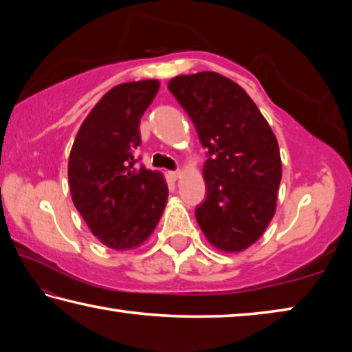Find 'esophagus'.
<instances>
[{
    "label": "esophagus",
    "instance_id": "esophagus-1",
    "mask_svg": "<svg viewBox=\"0 0 352 352\" xmlns=\"http://www.w3.org/2000/svg\"><path fill=\"white\" fill-rule=\"evenodd\" d=\"M169 177H170V180H174V182H177L178 178L182 177V172L180 170H175V172H169Z\"/></svg>",
    "mask_w": 352,
    "mask_h": 352
}]
</instances>
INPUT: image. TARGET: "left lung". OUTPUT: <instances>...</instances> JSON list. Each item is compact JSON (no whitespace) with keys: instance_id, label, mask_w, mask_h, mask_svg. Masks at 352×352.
<instances>
[{"instance_id":"1","label":"left lung","mask_w":352,"mask_h":352,"mask_svg":"<svg viewBox=\"0 0 352 352\" xmlns=\"http://www.w3.org/2000/svg\"><path fill=\"white\" fill-rule=\"evenodd\" d=\"M168 88L210 155L204 166L206 199L195 211L200 230L220 252H243L276 212L283 177L276 136L247 91L222 74L175 76Z\"/></svg>"}]
</instances>
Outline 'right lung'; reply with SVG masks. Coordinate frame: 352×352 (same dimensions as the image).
<instances>
[{
	"mask_svg": "<svg viewBox=\"0 0 352 352\" xmlns=\"http://www.w3.org/2000/svg\"><path fill=\"white\" fill-rule=\"evenodd\" d=\"M157 79L119 83L83 119L68 160L71 199L88 228L118 252L141 247L168 204L158 170L135 164L140 121L157 96Z\"/></svg>",
	"mask_w": 352,
	"mask_h": 352,
	"instance_id": "add662e5",
	"label": "right lung"
}]
</instances>
